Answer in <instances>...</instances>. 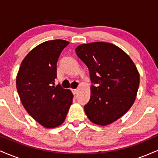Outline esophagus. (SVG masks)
<instances>
[{"label":"esophagus","instance_id":"obj_1","mask_svg":"<svg viewBox=\"0 0 158 158\" xmlns=\"http://www.w3.org/2000/svg\"><path fill=\"white\" fill-rule=\"evenodd\" d=\"M71 91H72V93H73L74 95H75V94H77L78 90L77 89H71Z\"/></svg>","mask_w":158,"mask_h":158}]
</instances>
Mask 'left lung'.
<instances>
[{
  "mask_svg": "<svg viewBox=\"0 0 158 158\" xmlns=\"http://www.w3.org/2000/svg\"><path fill=\"white\" fill-rule=\"evenodd\" d=\"M78 57L89 70L90 98L84 106L92 123L106 126L130 109L136 99L139 75L130 57L116 45L106 42L81 44Z\"/></svg>",
  "mask_w": 158,
  "mask_h": 158,
  "instance_id": "1",
  "label": "left lung"
}]
</instances>
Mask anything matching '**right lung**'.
<instances>
[{"instance_id": "obj_1", "label": "right lung", "mask_w": 158, "mask_h": 158, "mask_svg": "<svg viewBox=\"0 0 158 158\" xmlns=\"http://www.w3.org/2000/svg\"><path fill=\"white\" fill-rule=\"evenodd\" d=\"M64 40L45 41L27 54L20 67L16 87L26 110L41 126L55 128L64 121L73 101L70 90L54 85L56 65Z\"/></svg>"}]
</instances>
